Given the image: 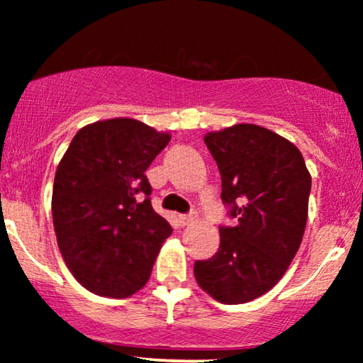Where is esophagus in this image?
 Here are the masks:
<instances>
[{"label": "esophagus", "mask_w": 363, "mask_h": 363, "mask_svg": "<svg viewBox=\"0 0 363 363\" xmlns=\"http://www.w3.org/2000/svg\"><path fill=\"white\" fill-rule=\"evenodd\" d=\"M196 220V213H189V215H179V222L182 225H189Z\"/></svg>", "instance_id": "obj_1"}]
</instances>
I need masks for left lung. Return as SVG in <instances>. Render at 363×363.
Wrapping results in <instances>:
<instances>
[{"mask_svg": "<svg viewBox=\"0 0 363 363\" xmlns=\"http://www.w3.org/2000/svg\"><path fill=\"white\" fill-rule=\"evenodd\" d=\"M205 143L235 225L220 228L213 257L194 262L196 281L222 303L251 302L281 280L301 247L311 174L301 150L257 124L210 131Z\"/></svg>", "mask_w": 363, "mask_h": 363, "instance_id": "obj_1", "label": "left lung"}]
</instances>
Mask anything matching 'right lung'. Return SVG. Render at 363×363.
Listing matches in <instances>:
<instances>
[{"label":"right lung","instance_id":"add662e5","mask_svg":"<svg viewBox=\"0 0 363 363\" xmlns=\"http://www.w3.org/2000/svg\"><path fill=\"white\" fill-rule=\"evenodd\" d=\"M170 141L131 118L86 124L57 165L52 223L62 259L82 286L126 298L150 280L172 234L152 208L145 170Z\"/></svg>","mask_w":363,"mask_h":363}]
</instances>
